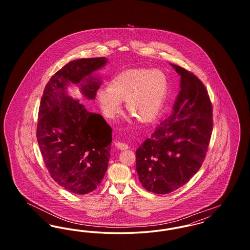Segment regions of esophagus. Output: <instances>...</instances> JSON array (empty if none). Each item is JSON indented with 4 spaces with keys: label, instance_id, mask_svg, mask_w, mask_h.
Returning <instances> with one entry per match:
<instances>
[{
    "label": "esophagus",
    "instance_id": "34e87169",
    "mask_svg": "<svg viewBox=\"0 0 250 250\" xmlns=\"http://www.w3.org/2000/svg\"><path fill=\"white\" fill-rule=\"evenodd\" d=\"M114 144H115V146H116L118 149H120V150H126V149H128V148H129V146H128L126 143L116 142Z\"/></svg>",
    "mask_w": 250,
    "mask_h": 250
}]
</instances>
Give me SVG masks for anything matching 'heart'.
I'll return each mask as SVG.
<instances>
[{"mask_svg":"<svg viewBox=\"0 0 250 250\" xmlns=\"http://www.w3.org/2000/svg\"><path fill=\"white\" fill-rule=\"evenodd\" d=\"M168 82L160 70L129 69L115 76L109 88H101L96 98L107 119H113L126 101V109L141 123H151L159 115L166 99Z\"/></svg>","mask_w":250,"mask_h":250,"instance_id":"1","label":"heart"}]
</instances>
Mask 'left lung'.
Returning a JSON list of instances; mask_svg holds the SVG:
<instances>
[{
    "instance_id": "8db88e82",
    "label": "left lung",
    "mask_w": 250,
    "mask_h": 250,
    "mask_svg": "<svg viewBox=\"0 0 250 250\" xmlns=\"http://www.w3.org/2000/svg\"><path fill=\"white\" fill-rule=\"evenodd\" d=\"M181 76L171 113L136 151V169L146 190L167 194L187 184L204 161L213 130V107L193 73L171 64Z\"/></svg>"
}]
</instances>
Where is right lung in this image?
<instances>
[{
    "label": "right lung",
    "instance_id": "right-lung-1",
    "mask_svg": "<svg viewBox=\"0 0 250 250\" xmlns=\"http://www.w3.org/2000/svg\"><path fill=\"white\" fill-rule=\"evenodd\" d=\"M106 57L71 61L49 80L41 97L36 138L46 167L53 180L71 193L95 190L105 176L110 157L111 127L67 95L77 84L83 95L95 99L101 82L92 76Z\"/></svg>",
    "mask_w": 250,
    "mask_h": 250
}]
</instances>
